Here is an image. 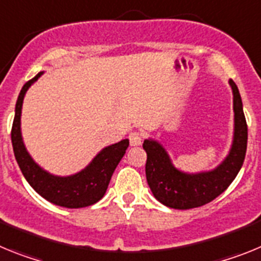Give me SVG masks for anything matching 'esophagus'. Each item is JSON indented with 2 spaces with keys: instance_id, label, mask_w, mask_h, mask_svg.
<instances>
[{
  "instance_id": "esophagus-1",
  "label": "esophagus",
  "mask_w": 261,
  "mask_h": 261,
  "mask_svg": "<svg viewBox=\"0 0 261 261\" xmlns=\"http://www.w3.org/2000/svg\"><path fill=\"white\" fill-rule=\"evenodd\" d=\"M129 142L130 146H138L142 142V135L140 132H130L129 133Z\"/></svg>"
}]
</instances>
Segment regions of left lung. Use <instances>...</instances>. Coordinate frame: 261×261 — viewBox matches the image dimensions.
I'll use <instances>...</instances> for the list:
<instances>
[{
  "label": "left lung",
  "instance_id": "8db88e82",
  "mask_svg": "<svg viewBox=\"0 0 261 261\" xmlns=\"http://www.w3.org/2000/svg\"><path fill=\"white\" fill-rule=\"evenodd\" d=\"M229 85L232 91L234 130L229 153L220 165L208 171L186 172L175 167L158 140L146 138L142 144L147 154V184L154 197L168 208L186 211L208 204L231 184L242 168L247 149V124L238 87L232 80Z\"/></svg>",
  "mask_w": 261,
  "mask_h": 261
}]
</instances>
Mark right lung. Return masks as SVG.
<instances>
[{"mask_svg": "<svg viewBox=\"0 0 261 261\" xmlns=\"http://www.w3.org/2000/svg\"><path fill=\"white\" fill-rule=\"evenodd\" d=\"M44 74L40 71L29 81L20 90L15 105L13 129H11V142L18 166L23 176L30 186L47 201L64 208L77 209L90 206L102 200L110 184L111 176L119 165L129 146V140H121L116 144L108 145L99 151L91 162L75 174L60 176L48 172L34 161L27 147L23 142L20 117H22L23 99L27 90Z\"/></svg>", "mask_w": 261, "mask_h": 261, "instance_id": "add662e5", "label": "right lung"}]
</instances>
